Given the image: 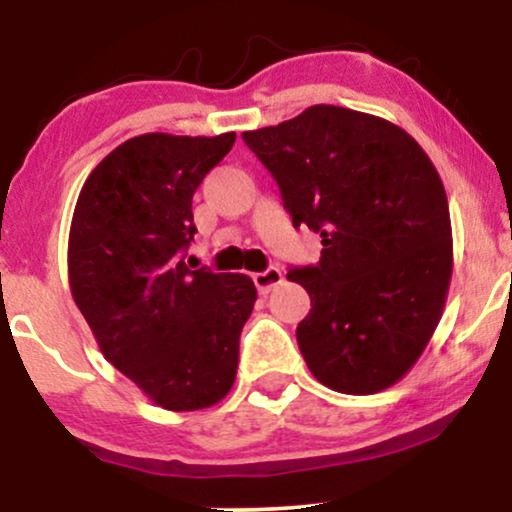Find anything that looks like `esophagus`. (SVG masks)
Masks as SVG:
<instances>
[{"label":"esophagus","instance_id":"obj_1","mask_svg":"<svg viewBox=\"0 0 512 512\" xmlns=\"http://www.w3.org/2000/svg\"><path fill=\"white\" fill-rule=\"evenodd\" d=\"M252 281H255L257 291H260L262 296H267L274 286H279L281 281H284V274H281L279 267H269V269H264V272H257L255 276H252Z\"/></svg>","mask_w":512,"mask_h":512}]
</instances>
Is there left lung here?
I'll list each match as a JSON object with an SVG mask.
<instances>
[{"instance_id":"8db88e82","label":"left lung","mask_w":512,"mask_h":512,"mask_svg":"<svg viewBox=\"0 0 512 512\" xmlns=\"http://www.w3.org/2000/svg\"><path fill=\"white\" fill-rule=\"evenodd\" d=\"M243 139L274 175L293 226L322 238L320 262L286 274L310 296L296 330L310 373L344 395L395 385L448 298L452 228L436 166L402 127L337 105Z\"/></svg>"}]
</instances>
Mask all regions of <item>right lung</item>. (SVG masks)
Listing matches in <instances>:
<instances>
[{
	"instance_id": "right-lung-1",
	"label": "right lung",
	"mask_w": 512,
	"mask_h": 512,
	"mask_svg": "<svg viewBox=\"0 0 512 512\" xmlns=\"http://www.w3.org/2000/svg\"><path fill=\"white\" fill-rule=\"evenodd\" d=\"M236 142L151 132L91 170L69 228V289L103 356L168 411L207 409L233 387L257 289L190 269L192 195Z\"/></svg>"
}]
</instances>
